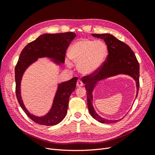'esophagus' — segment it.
<instances>
[{
  "mask_svg": "<svg viewBox=\"0 0 155 155\" xmlns=\"http://www.w3.org/2000/svg\"><path fill=\"white\" fill-rule=\"evenodd\" d=\"M76 85L78 87H80L81 86H83V83L81 80H79V79H78V80L77 81V83H76Z\"/></svg>",
  "mask_w": 155,
  "mask_h": 155,
  "instance_id": "obj_1",
  "label": "esophagus"
}]
</instances>
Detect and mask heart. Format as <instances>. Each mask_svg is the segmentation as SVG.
I'll list each match as a JSON object with an SVG mask.
<instances>
[{
    "mask_svg": "<svg viewBox=\"0 0 155 155\" xmlns=\"http://www.w3.org/2000/svg\"><path fill=\"white\" fill-rule=\"evenodd\" d=\"M107 52L106 45L101 41L80 39L77 41L70 48V57L78 63V68L81 73L90 75L94 73L104 63ZM68 67L71 63L67 60Z\"/></svg>",
    "mask_w": 155,
    "mask_h": 155,
    "instance_id": "b5f03b06",
    "label": "heart"
}]
</instances>
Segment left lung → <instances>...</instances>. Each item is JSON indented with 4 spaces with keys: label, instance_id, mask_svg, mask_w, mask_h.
Masks as SVG:
<instances>
[{
    "label": "left lung",
    "instance_id": "obj_1",
    "mask_svg": "<svg viewBox=\"0 0 155 155\" xmlns=\"http://www.w3.org/2000/svg\"><path fill=\"white\" fill-rule=\"evenodd\" d=\"M92 35L97 38L104 40L107 46L109 54L107 55L105 61L94 73L81 78L83 83L85 84L87 106L91 116L99 122L102 124L114 123L118 120H108L97 114L92 104V89L96 83L101 79L119 74H128L137 83V97L140 87L139 63L129 46L118 40L114 36L109 34H92Z\"/></svg>",
    "mask_w": 155,
    "mask_h": 155
}]
</instances>
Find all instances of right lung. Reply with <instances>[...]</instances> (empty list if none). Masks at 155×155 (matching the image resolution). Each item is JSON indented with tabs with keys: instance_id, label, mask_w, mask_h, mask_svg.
<instances>
[{
	"instance_id": "add662e5",
	"label": "right lung",
	"mask_w": 155,
	"mask_h": 155,
	"mask_svg": "<svg viewBox=\"0 0 155 155\" xmlns=\"http://www.w3.org/2000/svg\"><path fill=\"white\" fill-rule=\"evenodd\" d=\"M76 37V34L71 31L43 34L28 44L20 54L15 68L16 97L22 109L31 120L37 124L46 126L54 125L64 119L67 113L69 97L75 91L78 78L74 77L67 82L60 84L54 98L53 106L49 113L45 116L39 118L29 113L21 100L20 85L22 74L26 68L39 58L48 57L56 59L55 62L63 63L66 51L71 41Z\"/></svg>"
}]
</instances>
